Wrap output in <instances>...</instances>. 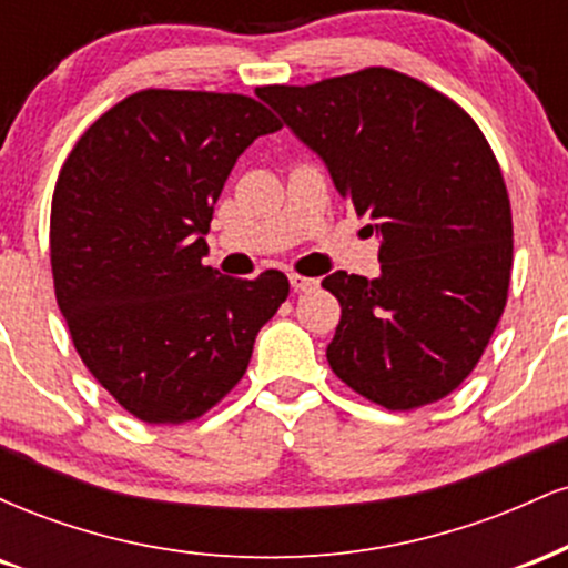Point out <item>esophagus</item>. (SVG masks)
<instances>
[{"label":"esophagus","instance_id":"obj_1","mask_svg":"<svg viewBox=\"0 0 568 568\" xmlns=\"http://www.w3.org/2000/svg\"><path fill=\"white\" fill-rule=\"evenodd\" d=\"M315 285H317V280H312V277H302V275H291V288L296 291V293L315 288Z\"/></svg>","mask_w":568,"mask_h":568}]
</instances>
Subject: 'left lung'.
Segmentation results:
<instances>
[{
  "label": "left lung",
  "instance_id": "left-lung-1",
  "mask_svg": "<svg viewBox=\"0 0 568 568\" xmlns=\"http://www.w3.org/2000/svg\"><path fill=\"white\" fill-rule=\"evenodd\" d=\"M256 93L379 237V277L323 280L342 304L325 352L334 374L389 410L454 393L497 328L513 266L510 200L480 128L382 67Z\"/></svg>",
  "mask_w": 568,
  "mask_h": 568
}]
</instances>
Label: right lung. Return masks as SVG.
Wrapping results in <instances>:
<instances>
[{
    "mask_svg": "<svg viewBox=\"0 0 568 568\" xmlns=\"http://www.w3.org/2000/svg\"><path fill=\"white\" fill-rule=\"evenodd\" d=\"M280 122L247 95L141 90L84 130L50 211L55 298L82 363L122 408L181 425L243 379L288 277L221 275L213 205L234 162Z\"/></svg>",
    "mask_w": 568,
    "mask_h": 568,
    "instance_id": "1",
    "label": "right lung"
}]
</instances>
